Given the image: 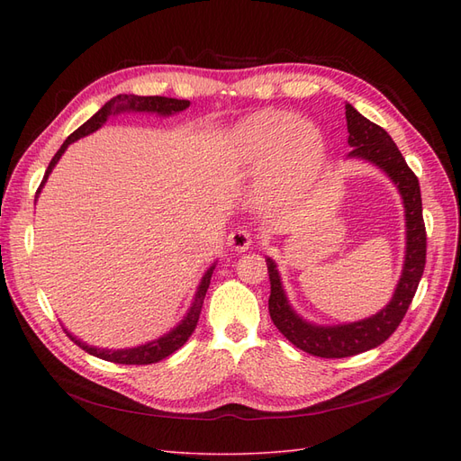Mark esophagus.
I'll return each mask as SVG.
<instances>
[{
  "label": "esophagus",
  "instance_id": "34e87169",
  "mask_svg": "<svg viewBox=\"0 0 461 461\" xmlns=\"http://www.w3.org/2000/svg\"><path fill=\"white\" fill-rule=\"evenodd\" d=\"M227 242H229L230 248L240 249V252H244V249H248L249 246L254 244V234L249 232L248 229L240 227V229H236V230H232L229 234V240Z\"/></svg>",
  "mask_w": 461,
  "mask_h": 461
}]
</instances>
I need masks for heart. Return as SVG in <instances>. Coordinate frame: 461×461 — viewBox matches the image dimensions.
<instances>
[{"label":"heart","mask_w":461,"mask_h":461,"mask_svg":"<svg viewBox=\"0 0 461 461\" xmlns=\"http://www.w3.org/2000/svg\"><path fill=\"white\" fill-rule=\"evenodd\" d=\"M319 132L305 122H292L281 111H263L246 119L230 136V153L248 171L271 170L276 186H296L308 180L321 159Z\"/></svg>","instance_id":"1"}]
</instances>
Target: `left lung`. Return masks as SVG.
<instances>
[{
    "label": "left lung",
    "mask_w": 461,
    "mask_h": 461,
    "mask_svg": "<svg viewBox=\"0 0 461 461\" xmlns=\"http://www.w3.org/2000/svg\"><path fill=\"white\" fill-rule=\"evenodd\" d=\"M348 121V144L352 146L350 158H361L375 163L394 180L402 194L403 207H406V263H403L402 278L396 286L393 300L379 313L357 321V323L337 325V327H315L305 323L288 305L285 290L281 286L276 265L267 258V271L271 281L269 313L275 327L300 350L317 357H350L371 348L383 344L393 334L406 315L410 303L420 286L427 258V232L421 207L420 180L410 169L406 159L400 153L388 132L371 122L350 105L346 104Z\"/></svg>",
    "instance_id": "1"
}]
</instances>
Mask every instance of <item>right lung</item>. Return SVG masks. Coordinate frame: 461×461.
<instances>
[{
  "instance_id": "1",
  "label": "right lung",
  "mask_w": 461,
  "mask_h": 461,
  "mask_svg": "<svg viewBox=\"0 0 461 461\" xmlns=\"http://www.w3.org/2000/svg\"><path fill=\"white\" fill-rule=\"evenodd\" d=\"M190 105L188 100H175V97H163V95H134V94H119L115 95L113 100H109L100 111L94 117H90L82 127H78L71 136L67 138L63 142V146L55 153L53 159L48 165V171L44 175V180H41L40 188L36 190V196L40 194L41 186L48 180L51 169L55 167V163L59 161V158L63 156V151L67 149L68 144H73L78 138L86 136L94 131H97L102 127V124L115 113H121V111H146V113H159V115H171V113H178V111H183ZM213 267H209L207 273L203 275L200 288L196 292V298H194L192 308L188 312V315L183 319V323H180L176 329H173L169 334H165V337L153 340L149 344L144 346H138V348H129V350H100V348H94L88 346L85 342L77 340L73 334H68L67 330V337L71 339L75 344H78L82 350L105 359V361H113V364H122V366H149V364H158V361L169 357L173 352H176L180 346H183L188 339L190 334L194 332L198 325V319L202 313V305H203V298H205V292L209 288V283H212V275H213Z\"/></svg>"
}]
</instances>
